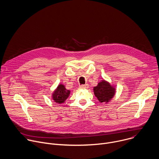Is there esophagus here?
I'll return each mask as SVG.
<instances>
[{
    "instance_id": "obj_1",
    "label": "esophagus",
    "mask_w": 159,
    "mask_h": 159,
    "mask_svg": "<svg viewBox=\"0 0 159 159\" xmlns=\"http://www.w3.org/2000/svg\"><path fill=\"white\" fill-rule=\"evenodd\" d=\"M88 87H89V85H88V84L80 85V88H82V89H87Z\"/></svg>"
}]
</instances>
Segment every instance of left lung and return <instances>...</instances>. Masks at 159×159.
<instances>
[{"instance_id": "obj_1", "label": "left lung", "mask_w": 159, "mask_h": 159, "mask_svg": "<svg viewBox=\"0 0 159 159\" xmlns=\"http://www.w3.org/2000/svg\"><path fill=\"white\" fill-rule=\"evenodd\" d=\"M95 96L101 103H107L114 97L116 89V87L109 82L102 79L97 86L93 89Z\"/></svg>"}]
</instances>
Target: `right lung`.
Here are the masks:
<instances>
[{"mask_svg": "<svg viewBox=\"0 0 159 159\" xmlns=\"http://www.w3.org/2000/svg\"><path fill=\"white\" fill-rule=\"evenodd\" d=\"M70 90L66 88L62 84L58 85L57 88L53 91L52 93V98L56 103H64L67 98L69 97Z\"/></svg>", "mask_w": 159, "mask_h": 159, "instance_id": "obj_1", "label": "right lung"}]
</instances>
